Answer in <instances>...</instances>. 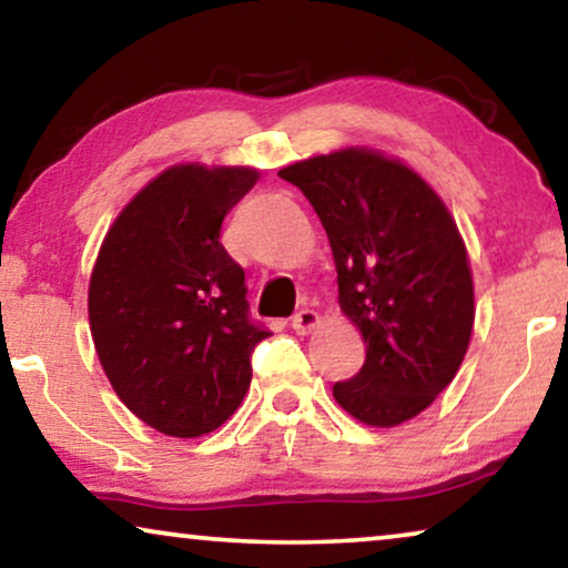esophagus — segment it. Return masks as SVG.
Returning a JSON list of instances; mask_svg holds the SVG:
<instances>
[{"label": "esophagus", "instance_id": "34e87169", "mask_svg": "<svg viewBox=\"0 0 568 568\" xmlns=\"http://www.w3.org/2000/svg\"><path fill=\"white\" fill-rule=\"evenodd\" d=\"M317 323H321V315H317L315 310H310V307L297 310V313H294V317H292V328L297 333H310Z\"/></svg>", "mask_w": 568, "mask_h": 568}]
</instances>
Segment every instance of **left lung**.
<instances>
[{
	"instance_id": "8db88e82",
	"label": "left lung",
	"mask_w": 568,
	"mask_h": 568,
	"mask_svg": "<svg viewBox=\"0 0 568 568\" xmlns=\"http://www.w3.org/2000/svg\"><path fill=\"white\" fill-rule=\"evenodd\" d=\"M331 240L338 305L367 359L333 398L369 426H398L453 383L473 331V278L442 199L398 160L341 150L278 170Z\"/></svg>"
}]
</instances>
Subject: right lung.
I'll return each instance as SVG.
<instances>
[{
	"label": "right lung",
	"mask_w": 568,
	"mask_h": 568,
	"mask_svg": "<svg viewBox=\"0 0 568 568\" xmlns=\"http://www.w3.org/2000/svg\"><path fill=\"white\" fill-rule=\"evenodd\" d=\"M255 181L251 168H170L100 245L88 300L98 359L131 414L168 437L227 422L251 387L253 348L271 336L220 243L224 216Z\"/></svg>",
	"instance_id": "right-lung-1"
}]
</instances>
